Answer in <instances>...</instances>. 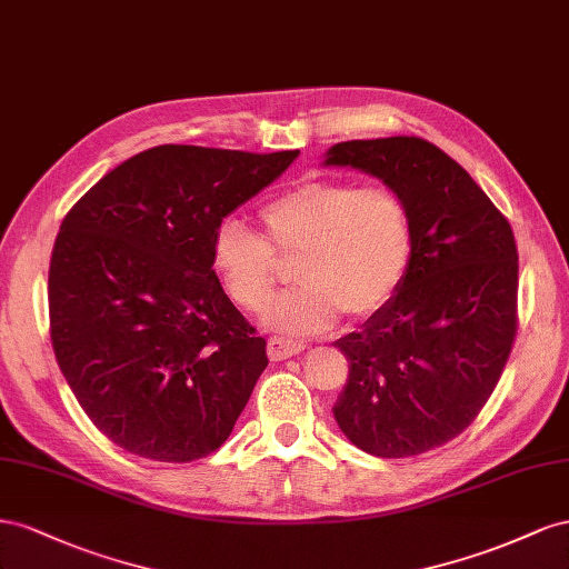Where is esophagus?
I'll return each instance as SVG.
<instances>
[{"mask_svg": "<svg viewBox=\"0 0 569 569\" xmlns=\"http://www.w3.org/2000/svg\"><path fill=\"white\" fill-rule=\"evenodd\" d=\"M305 350L302 343H298V340H290V338H281V336H273L269 338V346H267V352L273 362H281V360H288V357L293 355H300Z\"/></svg>", "mask_w": 569, "mask_h": 569, "instance_id": "obj_1", "label": "esophagus"}]
</instances>
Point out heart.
<instances>
[{
    "label": "heart",
    "mask_w": 569,
    "mask_h": 569,
    "mask_svg": "<svg viewBox=\"0 0 569 569\" xmlns=\"http://www.w3.org/2000/svg\"><path fill=\"white\" fill-rule=\"evenodd\" d=\"M415 254L410 207L386 186L310 181L259 209V236L223 219L212 238V267L240 310L263 307L280 267L297 262L301 286L264 308L267 327L305 336L346 312L367 317L391 300Z\"/></svg>",
    "instance_id": "obj_1"
}]
</instances>
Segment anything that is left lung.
<instances>
[{"label":"left lung","instance_id":"obj_1","mask_svg":"<svg viewBox=\"0 0 569 569\" xmlns=\"http://www.w3.org/2000/svg\"><path fill=\"white\" fill-rule=\"evenodd\" d=\"M323 167L360 169L410 207L415 254L400 290L333 343L350 362L333 417L369 456H419L472 425L506 369L517 333L515 236L475 178L429 140L338 142Z\"/></svg>","mask_w":569,"mask_h":569}]
</instances>
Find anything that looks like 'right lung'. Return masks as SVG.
Segmentation results:
<instances>
[{
	"label": "right lung",
	"mask_w": 569,
	"mask_h": 569,
	"mask_svg": "<svg viewBox=\"0 0 569 569\" xmlns=\"http://www.w3.org/2000/svg\"><path fill=\"white\" fill-rule=\"evenodd\" d=\"M298 154L159 144L63 217L50 259L52 348L80 408L119 448L192 462L231 436L269 360L223 293L212 238Z\"/></svg>",
	"instance_id": "right-lung-1"
}]
</instances>
